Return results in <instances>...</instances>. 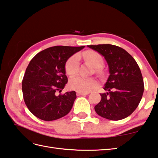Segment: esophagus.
<instances>
[{
    "label": "esophagus",
    "mask_w": 158,
    "mask_h": 158,
    "mask_svg": "<svg viewBox=\"0 0 158 158\" xmlns=\"http://www.w3.org/2000/svg\"><path fill=\"white\" fill-rule=\"evenodd\" d=\"M89 93V92H80V91H77V94L78 96L80 95H87Z\"/></svg>",
    "instance_id": "1"
}]
</instances>
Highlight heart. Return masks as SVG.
Masks as SVG:
<instances>
[{
    "label": "heart",
    "instance_id": "obj_1",
    "mask_svg": "<svg viewBox=\"0 0 158 158\" xmlns=\"http://www.w3.org/2000/svg\"><path fill=\"white\" fill-rule=\"evenodd\" d=\"M83 56L86 61L97 69V73H101L100 68L103 65V58L100 53L94 51H87L83 52ZM66 71L68 75L73 76L78 73L79 69V57L74 55L70 57L66 64ZM97 85V81L94 78L75 76L70 79L69 86L71 89L80 92H88Z\"/></svg>",
    "mask_w": 158,
    "mask_h": 158
}]
</instances>
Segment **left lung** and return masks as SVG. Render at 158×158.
<instances>
[{
    "instance_id": "8db88e82",
    "label": "left lung",
    "mask_w": 158,
    "mask_h": 158,
    "mask_svg": "<svg viewBox=\"0 0 158 158\" xmlns=\"http://www.w3.org/2000/svg\"><path fill=\"white\" fill-rule=\"evenodd\" d=\"M101 54L109 66L110 76L101 94V100L94 107L100 116L118 120L134 112L144 92L140 68L131 55L124 49L112 44L88 46Z\"/></svg>"
}]
</instances>
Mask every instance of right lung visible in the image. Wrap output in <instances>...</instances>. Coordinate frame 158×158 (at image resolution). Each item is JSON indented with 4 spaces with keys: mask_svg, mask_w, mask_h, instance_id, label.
Masks as SVG:
<instances>
[{
    "mask_svg": "<svg viewBox=\"0 0 158 158\" xmlns=\"http://www.w3.org/2000/svg\"><path fill=\"white\" fill-rule=\"evenodd\" d=\"M85 46H55L35 55L22 82L24 103L37 118L51 121L70 112L77 98L75 91L61 92L68 83L65 64Z\"/></svg>",
    "mask_w": 158,
    "mask_h": 158,
    "instance_id": "obj_1",
    "label": "right lung"
}]
</instances>
